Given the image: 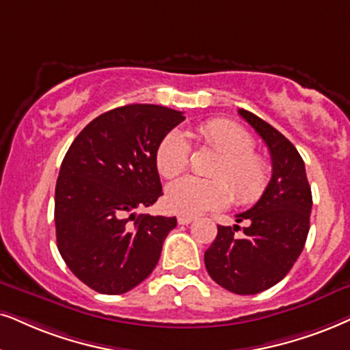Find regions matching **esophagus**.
<instances>
[{
  "instance_id": "1",
  "label": "esophagus",
  "mask_w": 350,
  "mask_h": 350,
  "mask_svg": "<svg viewBox=\"0 0 350 350\" xmlns=\"http://www.w3.org/2000/svg\"><path fill=\"white\" fill-rule=\"evenodd\" d=\"M193 219H196V216H192V215H183V213L178 215L179 224H190Z\"/></svg>"
}]
</instances>
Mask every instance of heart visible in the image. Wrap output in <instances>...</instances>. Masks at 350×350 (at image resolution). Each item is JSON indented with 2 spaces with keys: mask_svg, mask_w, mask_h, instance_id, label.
Returning a JSON list of instances; mask_svg holds the SVG:
<instances>
[{
  "mask_svg": "<svg viewBox=\"0 0 350 350\" xmlns=\"http://www.w3.org/2000/svg\"><path fill=\"white\" fill-rule=\"evenodd\" d=\"M197 135L206 147L219 154L211 174L216 178L202 179L189 176L171 184L166 190V205L183 215H198L224 206L234 196L239 203L255 202L269 183V166L256 154L254 137L236 122L228 119H210L197 127ZM190 145L179 131H171L158 145L154 161L161 176L178 178L187 170Z\"/></svg>",
  "mask_w": 350,
  "mask_h": 350,
  "instance_id": "b5f03b06",
  "label": "heart"
}]
</instances>
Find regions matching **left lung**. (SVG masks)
I'll return each mask as SVG.
<instances>
[{
  "mask_svg": "<svg viewBox=\"0 0 350 350\" xmlns=\"http://www.w3.org/2000/svg\"><path fill=\"white\" fill-rule=\"evenodd\" d=\"M239 114L267 144L273 174L260 200L236 215L237 223H247L241 236L239 224L218 226L205 252V267L221 287L252 295L278 284L302 254L310 229L312 190L297 148L254 113L239 109Z\"/></svg>",
  "mask_w": 350,
  "mask_h": 350,
  "instance_id": "left-lung-1",
  "label": "left lung"
}]
</instances>
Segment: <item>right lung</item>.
<instances>
[{
  "mask_svg": "<svg viewBox=\"0 0 350 350\" xmlns=\"http://www.w3.org/2000/svg\"><path fill=\"white\" fill-rule=\"evenodd\" d=\"M184 119L165 106H119L88 122L66 153L55 190L57 250L96 293H127L157 267L178 219L135 211L163 196L154 154Z\"/></svg>",
  "mask_w": 350,
  "mask_h": 350,
  "instance_id": "right-lung-1",
  "label": "right lung"
}]
</instances>
